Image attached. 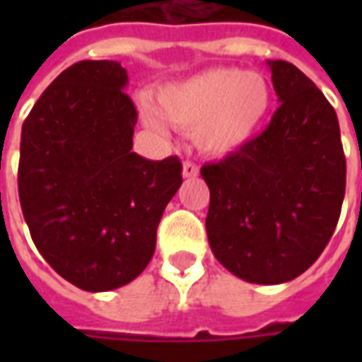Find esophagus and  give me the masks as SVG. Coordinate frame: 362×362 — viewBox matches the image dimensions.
<instances>
[{
  "instance_id": "34e87169",
  "label": "esophagus",
  "mask_w": 362,
  "mask_h": 362,
  "mask_svg": "<svg viewBox=\"0 0 362 362\" xmlns=\"http://www.w3.org/2000/svg\"><path fill=\"white\" fill-rule=\"evenodd\" d=\"M197 174H199V168H197V165H194V163L186 160V163H184V166H182V176H184V178H196Z\"/></svg>"
}]
</instances>
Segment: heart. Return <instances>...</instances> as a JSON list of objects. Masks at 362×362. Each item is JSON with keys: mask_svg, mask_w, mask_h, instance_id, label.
<instances>
[{"mask_svg": "<svg viewBox=\"0 0 362 362\" xmlns=\"http://www.w3.org/2000/svg\"><path fill=\"white\" fill-rule=\"evenodd\" d=\"M155 108L176 129L194 132L202 153L228 157L259 132L272 108V87L256 71L213 67L158 89ZM143 119L163 129L155 110L143 108Z\"/></svg>", "mask_w": 362, "mask_h": 362, "instance_id": "b5f03b06", "label": "heart"}]
</instances>
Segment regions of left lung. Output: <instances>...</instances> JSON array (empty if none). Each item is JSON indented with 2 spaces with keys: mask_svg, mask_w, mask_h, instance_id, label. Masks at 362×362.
I'll list each match as a JSON object with an SVG mask.
<instances>
[{
  "mask_svg": "<svg viewBox=\"0 0 362 362\" xmlns=\"http://www.w3.org/2000/svg\"><path fill=\"white\" fill-rule=\"evenodd\" d=\"M279 108L264 134L202 168L207 238L228 272L258 285L295 279L334 235L345 157L332 104L288 62L267 59Z\"/></svg>",
  "mask_w": 362,
  "mask_h": 362,
  "instance_id": "left-lung-1",
  "label": "left lung"
}]
</instances>
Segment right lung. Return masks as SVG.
<instances>
[{
  "instance_id": "obj_1",
  "label": "right lung",
  "mask_w": 362,
  "mask_h": 362,
  "mask_svg": "<svg viewBox=\"0 0 362 362\" xmlns=\"http://www.w3.org/2000/svg\"><path fill=\"white\" fill-rule=\"evenodd\" d=\"M119 62L85 59L52 81L21 132L19 199L42 258L104 293L147 267L158 221L182 184L178 157L132 151L137 112Z\"/></svg>"
}]
</instances>
